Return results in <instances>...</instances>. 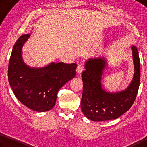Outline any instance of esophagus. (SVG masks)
I'll return each instance as SVG.
<instances>
[{
	"label": "esophagus",
	"instance_id": "esophagus-1",
	"mask_svg": "<svg viewBox=\"0 0 147 147\" xmlns=\"http://www.w3.org/2000/svg\"><path fill=\"white\" fill-rule=\"evenodd\" d=\"M83 71V66L81 64H79L76 68V71L78 74H81Z\"/></svg>",
	"mask_w": 147,
	"mask_h": 147
}]
</instances>
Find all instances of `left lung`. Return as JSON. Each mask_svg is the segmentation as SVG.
<instances>
[{
  "label": "left lung",
  "instance_id": "1",
  "mask_svg": "<svg viewBox=\"0 0 147 147\" xmlns=\"http://www.w3.org/2000/svg\"><path fill=\"white\" fill-rule=\"evenodd\" d=\"M134 74L128 88L121 92L110 93L102 88L101 79L106 65L105 58L90 59L83 71V92L81 108L89 119L102 121L117 119L127 112L137 96L140 83V61L138 51L132 46Z\"/></svg>",
  "mask_w": 147,
  "mask_h": 147
}]
</instances>
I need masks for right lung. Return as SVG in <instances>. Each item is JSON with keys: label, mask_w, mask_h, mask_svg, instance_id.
I'll use <instances>...</instances> for the list:
<instances>
[{"label": "right lung", "mask_w": 147, "mask_h": 147, "mask_svg": "<svg viewBox=\"0 0 147 147\" xmlns=\"http://www.w3.org/2000/svg\"><path fill=\"white\" fill-rule=\"evenodd\" d=\"M30 33L18 38L8 66V81L18 100L37 112H46L55 104L59 90L76 76L75 63H51L44 68H30L22 60V48Z\"/></svg>", "instance_id": "add662e5"}]
</instances>
